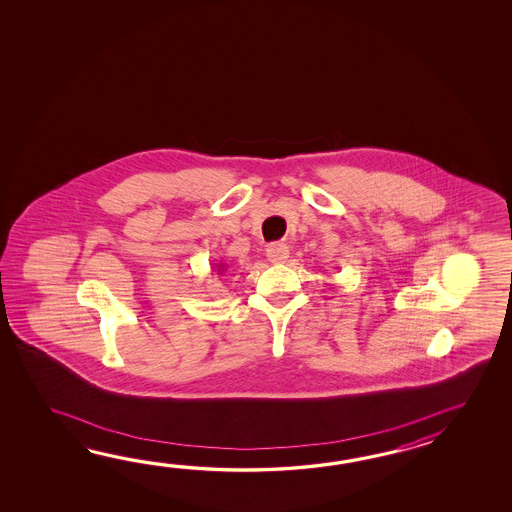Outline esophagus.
Wrapping results in <instances>:
<instances>
[{"label":"esophagus","instance_id":"1","mask_svg":"<svg viewBox=\"0 0 512 512\" xmlns=\"http://www.w3.org/2000/svg\"><path fill=\"white\" fill-rule=\"evenodd\" d=\"M267 258L271 263H283L289 258V247L285 243H272L267 247Z\"/></svg>","mask_w":512,"mask_h":512}]
</instances>
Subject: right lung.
I'll list each match as a JSON object with an SVG mask.
<instances>
[{"mask_svg": "<svg viewBox=\"0 0 512 512\" xmlns=\"http://www.w3.org/2000/svg\"><path fill=\"white\" fill-rule=\"evenodd\" d=\"M216 267V271H218V274H223V272L227 271V267L223 265V263H218V265H214Z\"/></svg>", "mask_w": 512, "mask_h": 512, "instance_id": "right-lung-1", "label": "right lung"}]
</instances>
